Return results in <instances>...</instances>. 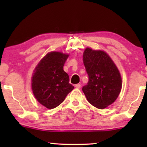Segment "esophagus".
<instances>
[{"instance_id": "34e87169", "label": "esophagus", "mask_w": 147, "mask_h": 147, "mask_svg": "<svg viewBox=\"0 0 147 147\" xmlns=\"http://www.w3.org/2000/svg\"><path fill=\"white\" fill-rule=\"evenodd\" d=\"M75 87H76V88H78V89H80V88H81V85H80V84H76Z\"/></svg>"}]
</instances>
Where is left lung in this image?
<instances>
[{
	"label": "left lung",
	"mask_w": 147,
	"mask_h": 147,
	"mask_svg": "<svg viewBox=\"0 0 147 147\" xmlns=\"http://www.w3.org/2000/svg\"><path fill=\"white\" fill-rule=\"evenodd\" d=\"M83 61L89 81L82 91L92 105L104 109L115 101L121 91L120 72L110 56L101 50L87 47Z\"/></svg>",
	"instance_id": "obj_1"
}]
</instances>
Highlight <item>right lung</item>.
<instances>
[{
	"label": "right lung",
	"instance_id": "obj_1",
	"mask_svg": "<svg viewBox=\"0 0 147 147\" xmlns=\"http://www.w3.org/2000/svg\"><path fill=\"white\" fill-rule=\"evenodd\" d=\"M68 54L52 51L38 63L32 77V90L36 99L48 109L56 108L64 101L74 87L69 83L64 63Z\"/></svg>",
	"mask_w": 147,
	"mask_h": 147
}]
</instances>
